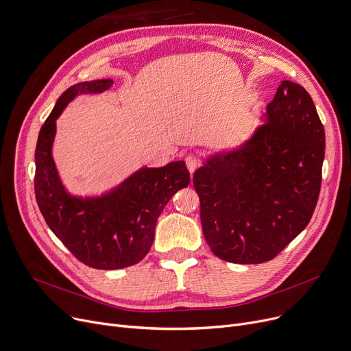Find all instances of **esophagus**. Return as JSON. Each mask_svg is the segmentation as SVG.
<instances>
[{
    "mask_svg": "<svg viewBox=\"0 0 351 351\" xmlns=\"http://www.w3.org/2000/svg\"><path fill=\"white\" fill-rule=\"evenodd\" d=\"M185 162H186V166H188V169H189L191 173H193L200 166V159L196 155H188L185 158Z\"/></svg>",
    "mask_w": 351,
    "mask_h": 351,
    "instance_id": "esophagus-1",
    "label": "esophagus"
}]
</instances>
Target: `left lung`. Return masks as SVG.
<instances>
[{
	"label": "left lung",
	"mask_w": 351,
	"mask_h": 351,
	"mask_svg": "<svg viewBox=\"0 0 351 351\" xmlns=\"http://www.w3.org/2000/svg\"><path fill=\"white\" fill-rule=\"evenodd\" d=\"M265 121L241 147L210 156L193 175L204 236L230 263L271 261L317 205L326 136L308 92L282 81Z\"/></svg>",
	"instance_id": "8db88e82"
}]
</instances>
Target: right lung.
<instances>
[{"instance_id": "1", "label": "right lung", "mask_w": 351, "mask_h": 351, "mask_svg": "<svg viewBox=\"0 0 351 351\" xmlns=\"http://www.w3.org/2000/svg\"><path fill=\"white\" fill-rule=\"evenodd\" d=\"M112 80L72 85L55 104L35 147V197L47 225L84 265L115 270L141 262L149 252L159 215L169 199L191 182L183 160L162 168H141L101 196H72L52 158L57 119L78 95L101 94Z\"/></svg>"}]
</instances>
